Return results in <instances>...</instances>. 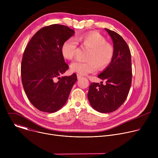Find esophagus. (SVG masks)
<instances>
[{"instance_id": "esophagus-1", "label": "esophagus", "mask_w": 158, "mask_h": 158, "mask_svg": "<svg viewBox=\"0 0 158 158\" xmlns=\"http://www.w3.org/2000/svg\"><path fill=\"white\" fill-rule=\"evenodd\" d=\"M77 79H81L82 77L81 75L77 74Z\"/></svg>"}]
</instances>
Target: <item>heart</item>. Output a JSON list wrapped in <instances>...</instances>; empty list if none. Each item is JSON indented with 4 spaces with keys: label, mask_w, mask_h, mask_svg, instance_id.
<instances>
[{
    "label": "heart",
    "mask_w": 158,
    "mask_h": 158,
    "mask_svg": "<svg viewBox=\"0 0 158 158\" xmlns=\"http://www.w3.org/2000/svg\"><path fill=\"white\" fill-rule=\"evenodd\" d=\"M78 44L90 49L87 56L88 61L75 60L72 62V72L84 76L96 72L98 67L99 69H104L110 64L114 56V49L99 33L89 32L77 36L75 39L66 40L61 48L63 57L68 60L72 59L76 54Z\"/></svg>",
    "instance_id": "b5f03b06"
}]
</instances>
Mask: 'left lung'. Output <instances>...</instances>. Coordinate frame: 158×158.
Wrapping results in <instances>:
<instances>
[{"label": "left lung", "instance_id": "obj_1", "mask_svg": "<svg viewBox=\"0 0 158 158\" xmlns=\"http://www.w3.org/2000/svg\"><path fill=\"white\" fill-rule=\"evenodd\" d=\"M113 42L114 56L110 64L98 75L106 81L89 85L88 100L96 110L109 113L118 109L129 94L132 81L131 57L126 41L118 33L105 29Z\"/></svg>", "mask_w": 158, "mask_h": 158}]
</instances>
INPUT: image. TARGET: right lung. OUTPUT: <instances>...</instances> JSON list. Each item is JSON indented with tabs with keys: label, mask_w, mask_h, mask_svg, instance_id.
Wrapping results in <instances>:
<instances>
[{
	"label": "right lung",
	"mask_w": 158,
	"mask_h": 158,
	"mask_svg": "<svg viewBox=\"0 0 158 158\" xmlns=\"http://www.w3.org/2000/svg\"><path fill=\"white\" fill-rule=\"evenodd\" d=\"M74 32L60 24L44 27L32 37L24 52L22 85L31 104L40 111L52 113L62 107L77 80L75 73L60 77L69 69L61 48Z\"/></svg>",
	"instance_id": "right-lung-1"
}]
</instances>
